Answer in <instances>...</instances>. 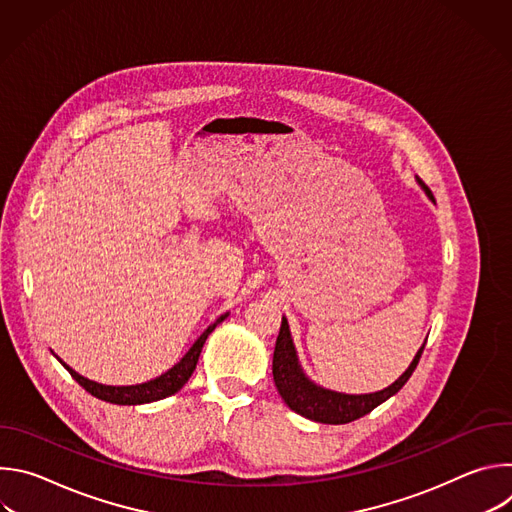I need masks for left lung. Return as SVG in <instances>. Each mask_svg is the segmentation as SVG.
Returning <instances> with one entry per match:
<instances>
[{"label": "left lung", "mask_w": 512, "mask_h": 512, "mask_svg": "<svg viewBox=\"0 0 512 512\" xmlns=\"http://www.w3.org/2000/svg\"><path fill=\"white\" fill-rule=\"evenodd\" d=\"M417 182L421 184L419 178H417ZM423 190L433 200L431 190L427 186H423ZM423 348H425V342L417 350L413 362L409 364V369L387 389L377 391V393H369V395L336 393V391H330V389H324V387L312 383L304 375V371L300 367L298 354H296L294 340H291V334H289L287 320L281 318V328H279V336H277L275 350H273V381H275V387H277L281 399L285 401V405L291 411H296L302 417L318 421V423H330V425L350 423V421H354L362 415L371 413L375 407H379L389 397L399 393V389L413 375Z\"/></svg>", "instance_id": "1"}]
</instances>
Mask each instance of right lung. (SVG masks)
<instances>
[{"mask_svg":"<svg viewBox=\"0 0 512 512\" xmlns=\"http://www.w3.org/2000/svg\"><path fill=\"white\" fill-rule=\"evenodd\" d=\"M229 314H223L221 318H218L214 324H210L202 334L200 338L192 344V348L182 356V360L178 364H174V367L170 371H166L164 375L148 381V383H141V385H129V387H111V385H101V383H95V381H89L85 379L83 375H79L77 371H72L68 364H64L58 356V360L62 362V367L70 373V377L75 379L87 393H91L93 397L101 399V401H107V403H115V405H141V403H152V401H160V399H166L174 393H178L186 383L188 379L192 377L194 369H196V362H198V356L202 352V346L208 338V334L221 324Z\"/></svg>","mask_w":512,"mask_h":512,"instance_id":"obj_1","label":"right lung"}]
</instances>
